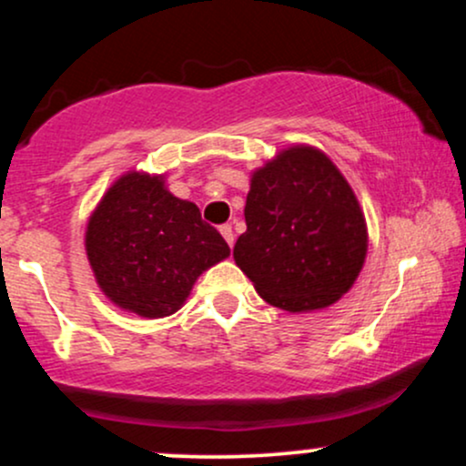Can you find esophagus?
Returning <instances> with one entry per match:
<instances>
[{"instance_id":"1","label":"esophagus","mask_w":466,"mask_h":466,"mask_svg":"<svg viewBox=\"0 0 466 466\" xmlns=\"http://www.w3.org/2000/svg\"><path fill=\"white\" fill-rule=\"evenodd\" d=\"M221 234H223V238L228 240L229 248H232V245H234V232H232V226H221Z\"/></svg>"}]
</instances>
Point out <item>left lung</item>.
<instances>
[{
  "label": "left lung",
  "instance_id": "1",
  "mask_svg": "<svg viewBox=\"0 0 466 466\" xmlns=\"http://www.w3.org/2000/svg\"><path fill=\"white\" fill-rule=\"evenodd\" d=\"M234 260L271 307L309 313L350 291L368 254L366 217L319 148L293 144L251 173Z\"/></svg>",
  "mask_w": 466,
  "mask_h": 466
}]
</instances>
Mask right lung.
Segmentation results:
<instances>
[{"label":"right lung","instance_id":"obj_1","mask_svg":"<svg viewBox=\"0 0 466 466\" xmlns=\"http://www.w3.org/2000/svg\"><path fill=\"white\" fill-rule=\"evenodd\" d=\"M85 251L100 291L122 311L166 318L197 278L229 256L199 208L166 188L164 175L127 170L89 215Z\"/></svg>","mask_w":466,"mask_h":466}]
</instances>
